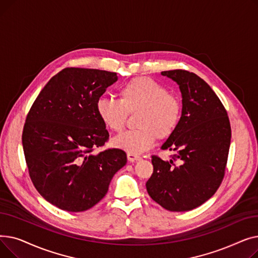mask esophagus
Wrapping results in <instances>:
<instances>
[{
  "instance_id": "1",
  "label": "esophagus",
  "mask_w": 258,
  "mask_h": 258,
  "mask_svg": "<svg viewBox=\"0 0 258 258\" xmlns=\"http://www.w3.org/2000/svg\"><path fill=\"white\" fill-rule=\"evenodd\" d=\"M127 159H128V161L130 162H135V161H139V160H141L142 158L140 157V156H138V155H135V154H127Z\"/></svg>"
}]
</instances>
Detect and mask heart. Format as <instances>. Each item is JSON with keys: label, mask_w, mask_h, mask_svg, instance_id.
<instances>
[{"label": "heart", "mask_w": 258, "mask_h": 258, "mask_svg": "<svg viewBox=\"0 0 258 258\" xmlns=\"http://www.w3.org/2000/svg\"><path fill=\"white\" fill-rule=\"evenodd\" d=\"M96 112L106 127L119 132L128 114L138 113L135 131H126L113 139V145L130 154H141L154 145L157 137H169L181 117L179 99L151 77H136L119 90V100L100 97Z\"/></svg>", "instance_id": "b5f03b06"}]
</instances>
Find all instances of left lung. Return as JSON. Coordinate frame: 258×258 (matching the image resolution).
<instances>
[{"instance_id": "obj_1", "label": "left lung", "mask_w": 258, "mask_h": 258, "mask_svg": "<svg viewBox=\"0 0 258 258\" xmlns=\"http://www.w3.org/2000/svg\"><path fill=\"white\" fill-rule=\"evenodd\" d=\"M161 74L179 85L182 115L161 147L175 154L169 161L152 157L154 172L146 182V190L166 210L188 211L204 204L220 187L231 127L223 103L205 80L185 70Z\"/></svg>"}]
</instances>
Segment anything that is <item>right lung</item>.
<instances>
[{
  "label": "right lung",
  "mask_w": 258,
  "mask_h": 258,
  "mask_svg": "<svg viewBox=\"0 0 258 258\" xmlns=\"http://www.w3.org/2000/svg\"><path fill=\"white\" fill-rule=\"evenodd\" d=\"M117 73L66 68L40 91L27 115L22 135L30 179L46 201L70 212L86 211L108 190L126 154L104 145L108 132L96 102Z\"/></svg>",
  "instance_id": "obj_1"
}]
</instances>
